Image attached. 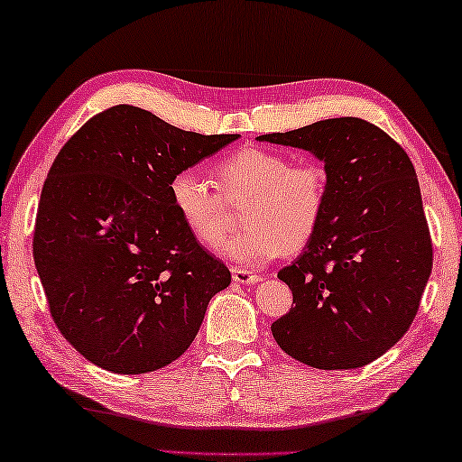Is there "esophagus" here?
I'll list each match as a JSON object with an SVG mask.
<instances>
[{"mask_svg":"<svg viewBox=\"0 0 462 462\" xmlns=\"http://www.w3.org/2000/svg\"><path fill=\"white\" fill-rule=\"evenodd\" d=\"M231 272H233V281H236L237 284H258L262 281V276L255 274V272L241 270V268H236Z\"/></svg>","mask_w":462,"mask_h":462,"instance_id":"1","label":"esophagus"}]
</instances>
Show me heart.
Listing matches in <instances>:
<instances>
[{"instance_id": "heart-1", "label": "heart", "mask_w": 462, "mask_h": 462, "mask_svg": "<svg viewBox=\"0 0 462 462\" xmlns=\"http://www.w3.org/2000/svg\"><path fill=\"white\" fill-rule=\"evenodd\" d=\"M217 184L226 202H244L239 221L245 226L218 254L249 268L305 247L319 229L328 202V173L321 165L291 163L260 147L239 149L218 163ZM170 200L196 241L207 247L221 244L229 215L207 180L192 170L173 173Z\"/></svg>"}]
</instances>
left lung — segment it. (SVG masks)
<instances>
[{"label": "left lung", "instance_id": "obj_1", "mask_svg": "<svg viewBox=\"0 0 462 462\" xmlns=\"http://www.w3.org/2000/svg\"><path fill=\"white\" fill-rule=\"evenodd\" d=\"M258 141L305 149L328 173L319 229L278 272L294 307L272 323V336L313 368L365 366L410 329L432 272L413 163L387 133L354 116Z\"/></svg>", "mask_w": 462, "mask_h": 462}]
</instances>
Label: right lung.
<instances>
[{
	"label": "right lung",
	"instance_id": "obj_1",
	"mask_svg": "<svg viewBox=\"0 0 462 462\" xmlns=\"http://www.w3.org/2000/svg\"><path fill=\"white\" fill-rule=\"evenodd\" d=\"M236 139L118 104L59 151L41 192L34 263L59 331L92 365L118 374L171 365L231 284L181 223L170 180Z\"/></svg>",
	"mask_w": 462,
	"mask_h": 462
}]
</instances>
